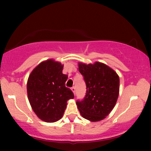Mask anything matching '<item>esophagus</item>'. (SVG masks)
I'll return each mask as SVG.
<instances>
[{
    "mask_svg": "<svg viewBox=\"0 0 151 151\" xmlns=\"http://www.w3.org/2000/svg\"><path fill=\"white\" fill-rule=\"evenodd\" d=\"M71 91H73V94L75 95L76 94V88L74 87V86H73V87L71 88Z\"/></svg>",
    "mask_w": 151,
    "mask_h": 151,
    "instance_id": "obj_1",
    "label": "esophagus"
}]
</instances>
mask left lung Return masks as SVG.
I'll list each match as a JSON object with an SVG mask.
<instances>
[{
	"label": "left lung",
	"instance_id": "8db88e82",
	"mask_svg": "<svg viewBox=\"0 0 151 151\" xmlns=\"http://www.w3.org/2000/svg\"><path fill=\"white\" fill-rule=\"evenodd\" d=\"M78 69L86 85L85 97L77 101L78 110L91 122L104 119L114 108L119 91V78L114 70L100 62L79 63Z\"/></svg>",
	"mask_w": 151,
	"mask_h": 151
}]
</instances>
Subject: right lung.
Returning <instances> with one entry per match:
<instances>
[{
	"label": "right lung",
	"mask_w": 151,
	"mask_h": 151,
	"mask_svg": "<svg viewBox=\"0 0 151 151\" xmlns=\"http://www.w3.org/2000/svg\"><path fill=\"white\" fill-rule=\"evenodd\" d=\"M64 65L53 59L40 63L29 76L27 91L30 105L36 115L46 122H55L63 116L67 101L74 98L66 87L67 75Z\"/></svg>",
	"instance_id": "right-lung-1"
}]
</instances>
